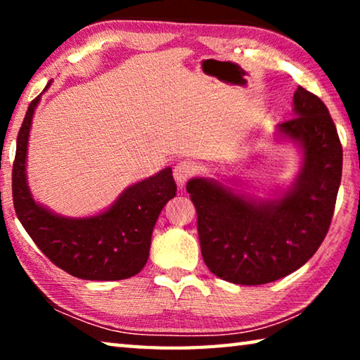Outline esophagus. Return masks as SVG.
Here are the masks:
<instances>
[{
  "instance_id": "obj_1",
  "label": "esophagus",
  "mask_w": 360,
  "mask_h": 360,
  "mask_svg": "<svg viewBox=\"0 0 360 360\" xmlns=\"http://www.w3.org/2000/svg\"><path fill=\"white\" fill-rule=\"evenodd\" d=\"M198 172V167L195 165L193 162H188V160H184V162H179L178 165L174 167L173 169V176L174 179L178 184L182 187L187 182L188 178H192V176Z\"/></svg>"
}]
</instances>
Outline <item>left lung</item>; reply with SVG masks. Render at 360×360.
<instances>
[{"mask_svg": "<svg viewBox=\"0 0 360 360\" xmlns=\"http://www.w3.org/2000/svg\"><path fill=\"white\" fill-rule=\"evenodd\" d=\"M294 115L276 130L281 139L300 144L303 163L278 198L235 193L214 179L187 182L203 260L224 281L259 285L290 275L313 257L330 227L343 148L319 96L298 87Z\"/></svg>", "mask_w": 360, "mask_h": 360, "instance_id": "8db88e82", "label": "left lung"}]
</instances>
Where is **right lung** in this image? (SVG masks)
<instances>
[{
  "mask_svg": "<svg viewBox=\"0 0 360 360\" xmlns=\"http://www.w3.org/2000/svg\"><path fill=\"white\" fill-rule=\"evenodd\" d=\"M49 82L46 89H49ZM41 96L30 103L17 136L12 198L17 217L42 254L71 276L117 281L135 276L149 259L152 230L176 195L172 168L127 187L111 208L92 217H65L36 203L27 184L30 127Z\"/></svg>",
  "mask_w": 360,
  "mask_h": 360,
  "instance_id": "right-lung-1",
  "label": "right lung"
}]
</instances>
